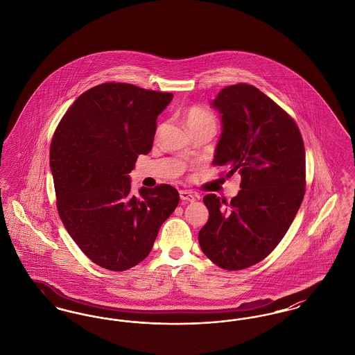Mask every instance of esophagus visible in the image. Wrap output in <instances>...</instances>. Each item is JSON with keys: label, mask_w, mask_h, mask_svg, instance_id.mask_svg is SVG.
Wrapping results in <instances>:
<instances>
[{"label": "esophagus", "mask_w": 355, "mask_h": 355, "mask_svg": "<svg viewBox=\"0 0 355 355\" xmlns=\"http://www.w3.org/2000/svg\"><path fill=\"white\" fill-rule=\"evenodd\" d=\"M180 197H181V200L185 201V202H194V201H196L194 194H193L191 191H189V190H181V191H180Z\"/></svg>", "instance_id": "esophagus-1"}]
</instances>
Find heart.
<instances>
[{
    "instance_id": "b5f03b06",
    "label": "heart",
    "mask_w": 355,
    "mask_h": 355,
    "mask_svg": "<svg viewBox=\"0 0 355 355\" xmlns=\"http://www.w3.org/2000/svg\"><path fill=\"white\" fill-rule=\"evenodd\" d=\"M186 126L190 128V126H194V125H198V123H203V122H209V121H214L213 116L206 112L202 107L200 106H191L189 107L185 112Z\"/></svg>"
}]
</instances>
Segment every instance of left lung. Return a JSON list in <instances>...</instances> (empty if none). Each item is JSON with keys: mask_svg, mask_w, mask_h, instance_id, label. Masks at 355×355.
Listing matches in <instances>:
<instances>
[{"mask_svg": "<svg viewBox=\"0 0 355 355\" xmlns=\"http://www.w3.org/2000/svg\"><path fill=\"white\" fill-rule=\"evenodd\" d=\"M210 105L222 122L213 164L241 174V190L230 203L203 197L209 220L198 241L216 265L241 270L274 250L302 203L304 141L294 119L252 85L227 86Z\"/></svg>", "mask_w": 355, "mask_h": 355, "instance_id": "left-lung-1", "label": "left lung"}]
</instances>
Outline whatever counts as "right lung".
<instances>
[{
    "mask_svg": "<svg viewBox=\"0 0 355 355\" xmlns=\"http://www.w3.org/2000/svg\"><path fill=\"white\" fill-rule=\"evenodd\" d=\"M171 93L130 84L94 86L58 123L51 145L57 209L69 234L94 263L123 271L152 250L180 202L173 186L130 194L138 154L152 150L157 119Z\"/></svg>",
    "mask_w": 355,
    "mask_h": 355,
    "instance_id": "1",
    "label": "right lung"
}]
</instances>
